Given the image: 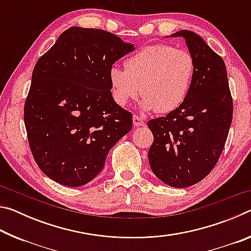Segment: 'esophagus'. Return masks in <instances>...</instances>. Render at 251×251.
I'll list each match as a JSON object with an SVG mask.
<instances>
[{
  "label": "esophagus",
  "mask_w": 251,
  "mask_h": 251,
  "mask_svg": "<svg viewBox=\"0 0 251 251\" xmlns=\"http://www.w3.org/2000/svg\"><path fill=\"white\" fill-rule=\"evenodd\" d=\"M133 123H134L135 126H144V125H145V121H144L142 117H139L137 115L133 116Z\"/></svg>",
  "instance_id": "esophagus-1"
}]
</instances>
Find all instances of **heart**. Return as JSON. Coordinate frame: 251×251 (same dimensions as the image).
<instances>
[{"mask_svg":"<svg viewBox=\"0 0 251 251\" xmlns=\"http://www.w3.org/2000/svg\"><path fill=\"white\" fill-rule=\"evenodd\" d=\"M124 66L109 71L114 100L126 106L141 93L143 108L159 114L171 113L184 103L196 71L189 50L168 44L146 46L127 58Z\"/></svg>","mask_w":251,"mask_h":251,"instance_id":"obj_1","label":"heart"}]
</instances>
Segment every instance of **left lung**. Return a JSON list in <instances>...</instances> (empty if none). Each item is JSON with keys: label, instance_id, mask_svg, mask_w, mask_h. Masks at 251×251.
I'll list each match as a JSON object with an SVG mask.
<instances>
[{"label": "left lung", "instance_id": "left-lung-1", "mask_svg": "<svg viewBox=\"0 0 251 251\" xmlns=\"http://www.w3.org/2000/svg\"><path fill=\"white\" fill-rule=\"evenodd\" d=\"M182 36L196 62L192 87L179 107L147 123L154 135L148 151L152 173L172 187L197 184L217 164L232 121V97L224 59L192 31Z\"/></svg>", "mask_w": 251, "mask_h": 251}]
</instances>
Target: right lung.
Wrapping results in <instances>:
<instances>
[{"label": "right lung", "instance_id": "right-lung-1", "mask_svg": "<svg viewBox=\"0 0 251 251\" xmlns=\"http://www.w3.org/2000/svg\"><path fill=\"white\" fill-rule=\"evenodd\" d=\"M134 46L100 28L70 27L34 66L24 104L37 166L61 185L90 182L133 126L112 96L109 71Z\"/></svg>", "mask_w": 251, "mask_h": 251}]
</instances>
